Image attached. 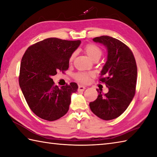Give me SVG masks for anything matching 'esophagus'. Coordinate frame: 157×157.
Returning <instances> with one entry per match:
<instances>
[{"mask_svg": "<svg viewBox=\"0 0 157 157\" xmlns=\"http://www.w3.org/2000/svg\"><path fill=\"white\" fill-rule=\"evenodd\" d=\"M85 90V87L82 86V85H79L78 88V91H83Z\"/></svg>", "mask_w": 157, "mask_h": 157, "instance_id": "obj_1", "label": "esophagus"}]
</instances>
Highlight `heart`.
<instances>
[{
	"instance_id": "obj_1",
	"label": "heart",
	"mask_w": 157,
	"mask_h": 157,
	"mask_svg": "<svg viewBox=\"0 0 157 157\" xmlns=\"http://www.w3.org/2000/svg\"><path fill=\"white\" fill-rule=\"evenodd\" d=\"M84 51L88 57L94 61L98 60L101 57L102 54V49L98 46L94 44H87L85 46ZM75 56V53L71 55L69 59L70 62H72L74 60ZM91 76H92V74L85 72H78L75 75V78L76 81H79L80 82H82V83H87V82L90 81Z\"/></svg>"
}]
</instances>
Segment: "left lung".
<instances>
[{"mask_svg":"<svg viewBox=\"0 0 157 157\" xmlns=\"http://www.w3.org/2000/svg\"><path fill=\"white\" fill-rule=\"evenodd\" d=\"M107 48L108 55L99 81L105 83L108 93L98 91L97 99L90 103L91 111L104 120H113L128 108L135 96L137 67L132 51L125 44L112 37L94 38Z\"/></svg>","mask_w":157,"mask_h":157,"instance_id":"left-lung-1","label":"left lung"}]
</instances>
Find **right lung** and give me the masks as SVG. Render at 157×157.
I'll return each instance as SVG.
<instances>
[{
    "mask_svg": "<svg viewBox=\"0 0 157 157\" xmlns=\"http://www.w3.org/2000/svg\"><path fill=\"white\" fill-rule=\"evenodd\" d=\"M80 44V40L47 38L29 46L24 54L20 87L29 108L42 119L57 120L68 111L71 94L76 92L78 85L70 82L59 88L52 76L68 69L70 57Z\"/></svg>",
    "mask_w": 157,
    "mask_h": 157,
    "instance_id": "right-lung-1",
    "label": "right lung"
}]
</instances>
